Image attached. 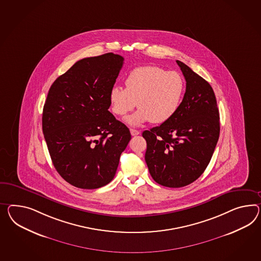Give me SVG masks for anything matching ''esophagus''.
<instances>
[{
  "instance_id": "obj_1",
  "label": "esophagus",
  "mask_w": 261,
  "mask_h": 261,
  "mask_svg": "<svg viewBox=\"0 0 261 261\" xmlns=\"http://www.w3.org/2000/svg\"><path fill=\"white\" fill-rule=\"evenodd\" d=\"M129 130H130V134H132L133 136H136V135L140 134V132H139V130H137V129H134V128H130Z\"/></svg>"
}]
</instances>
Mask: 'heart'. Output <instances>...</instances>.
Wrapping results in <instances>:
<instances>
[{"mask_svg":"<svg viewBox=\"0 0 261 261\" xmlns=\"http://www.w3.org/2000/svg\"><path fill=\"white\" fill-rule=\"evenodd\" d=\"M125 83L126 88L111 89L109 100L113 113L118 116L126 115L137 105L139 110L126 118L130 126L169 120L180 106L185 91V81L179 73L150 65L134 69Z\"/></svg>","mask_w":261,"mask_h":261,"instance_id":"heart-1","label":"heart"}]
</instances>
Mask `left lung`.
Instances as JSON below:
<instances>
[{"label": "left lung", "mask_w": 261, "mask_h": 261, "mask_svg": "<svg viewBox=\"0 0 261 261\" xmlns=\"http://www.w3.org/2000/svg\"><path fill=\"white\" fill-rule=\"evenodd\" d=\"M187 81L182 101L173 116L145 130V160L153 180L167 187H182L197 180L214 153L220 136V114L207 81L176 60Z\"/></svg>", "instance_id": "1"}]
</instances>
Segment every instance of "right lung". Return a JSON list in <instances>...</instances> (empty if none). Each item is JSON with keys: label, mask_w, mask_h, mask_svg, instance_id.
<instances>
[{"label": "right lung", "mask_w": 261, "mask_h": 261, "mask_svg": "<svg viewBox=\"0 0 261 261\" xmlns=\"http://www.w3.org/2000/svg\"><path fill=\"white\" fill-rule=\"evenodd\" d=\"M124 58H86L54 81L42 113V132L54 167L70 185L104 187L114 179L132 136L114 114L109 94Z\"/></svg>", "instance_id": "obj_1"}]
</instances>
